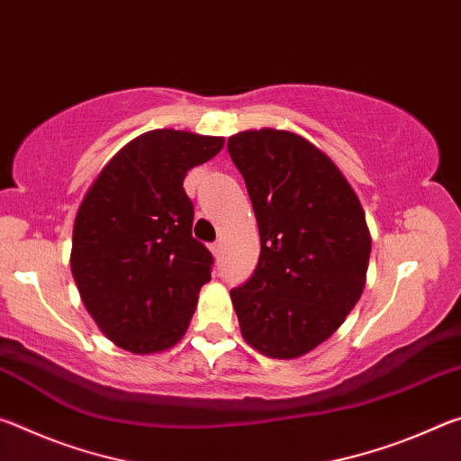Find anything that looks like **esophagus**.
Instances as JSON below:
<instances>
[{
    "label": "esophagus",
    "instance_id": "obj_1",
    "mask_svg": "<svg viewBox=\"0 0 461 461\" xmlns=\"http://www.w3.org/2000/svg\"><path fill=\"white\" fill-rule=\"evenodd\" d=\"M209 249H212V254L215 256V258H217V256H220L221 254V249H223V244H221V241H213V244L212 246H209Z\"/></svg>",
    "mask_w": 461,
    "mask_h": 461
}]
</instances>
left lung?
Wrapping results in <instances>:
<instances>
[{
  "instance_id": "left-lung-1",
  "label": "left lung",
  "mask_w": 461,
  "mask_h": 461,
  "mask_svg": "<svg viewBox=\"0 0 461 461\" xmlns=\"http://www.w3.org/2000/svg\"><path fill=\"white\" fill-rule=\"evenodd\" d=\"M260 231V260L231 288L244 339L293 360L338 331L366 285L372 238L360 199L325 152L288 130L228 140Z\"/></svg>"
}]
</instances>
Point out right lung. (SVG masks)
Wrapping results in <instances>:
<instances>
[{
  "instance_id": "obj_1",
  "label": "right lung",
  "mask_w": 461,
  "mask_h": 461,
  "mask_svg": "<svg viewBox=\"0 0 461 461\" xmlns=\"http://www.w3.org/2000/svg\"><path fill=\"white\" fill-rule=\"evenodd\" d=\"M223 142L146 131L107 162L77 212L73 278L99 330L126 352L156 354L181 341L212 280L213 256L193 238L183 181Z\"/></svg>"
}]
</instances>
